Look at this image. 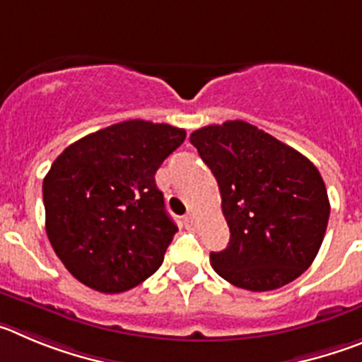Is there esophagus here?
<instances>
[{"instance_id":"esophagus-1","label":"esophagus","mask_w":362,"mask_h":362,"mask_svg":"<svg viewBox=\"0 0 362 362\" xmlns=\"http://www.w3.org/2000/svg\"><path fill=\"white\" fill-rule=\"evenodd\" d=\"M184 226H185V229H193V227H194L193 214H185V216H184Z\"/></svg>"}]
</instances>
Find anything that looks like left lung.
Listing matches in <instances>:
<instances>
[{
  "label": "left lung",
  "mask_w": 362,
  "mask_h": 362,
  "mask_svg": "<svg viewBox=\"0 0 362 362\" xmlns=\"http://www.w3.org/2000/svg\"><path fill=\"white\" fill-rule=\"evenodd\" d=\"M189 141L216 178L230 230L227 249L211 252L218 276L252 292L299 278L317 256L330 216L317 168L243 120L205 126Z\"/></svg>",
  "instance_id": "obj_1"
}]
</instances>
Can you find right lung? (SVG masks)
Instances as JSON below:
<instances>
[{
  "mask_svg": "<svg viewBox=\"0 0 362 362\" xmlns=\"http://www.w3.org/2000/svg\"><path fill=\"white\" fill-rule=\"evenodd\" d=\"M185 132L124 120L83 136L55 158L43 180L47 234L70 274L119 294L157 272L177 226L155 184Z\"/></svg>",
  "mask_w": 362,
  "mask_h": 362,
  "instance_id": "1",
  "label": "right lung"
}]
</instances>
